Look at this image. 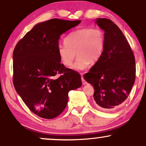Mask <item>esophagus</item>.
Returning <instances> with one entry per match:
<instances>
[{"label": "esophagus", "mask_w": 146, "mask_h": 146, "mask_svg": "<svg viewBox=\"0 0 146 146\" xmlns=\"http://www.w3.org/2000/svg\"><path fill=\"white\" fill-rule=\"evenodd\" d=\"M81 75H82V74H81ZM81 80H82V84H83V85H84V84H87V82L85 81V80H84V78L82 76L81 77Z\"/></svg>", "instance_id": "34e87169"}]
</instances>
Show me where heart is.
<instances>
[{"label":"heart","instance_id":"b5f03b06","mask_svg":"<svg viewBox=\"0 0 146 146\" xmlns=\"http://www.w3.org/2000/svg\"><path fill=\"white\" fill-rule=\"evenodd\" d=\"M106 39L103 30L99 28H82L70 32L64 43L57 46L61 62L69 67L76 56L78 57L72 69L82 70L89 64H95L102 57L105 48Z\"/></svg>","mask_w":146,"mask_h":146}]
</instances>
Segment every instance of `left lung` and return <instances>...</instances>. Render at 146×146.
<instances>
[{
  "label": "left lung",
  "instance_id": "1",
  "mask_svg": "<svg viewBox=\"0 0 146 146\" xmlns=\"http://www.w3.org/2000/svg\"><path fill=\"white\" fill-rule=\"evenodd\" d=\"M106 44L102 57L84 75L95 89V104L105 111L119 108L128 98L135 80V59L128 41L112 21L98 18Z\"/></svg>",
  "mask_w": 146,
  "mask_h": 146
}]
</instances>
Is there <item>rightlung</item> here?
I'll return each instance as SVG.
<instances>
[{"label": "right lung", "instance_id": "right-lung-1", "mask_svg": "<svg viewBox=\"0 0 146 146\" xmlns=\"http://www.w3.org/2000/svg\"><path fill=\"white\" fill-rule=\"evenodd\" d=\"M80 21L55 18L38 23L14 48V87L28 108L41 118L59 116L67 106L68 92L81 87L79 73L61 64L57 53L60 36Z\"/></svg>", "mask_w": 146, "mask_h": 146}]
</instances>
